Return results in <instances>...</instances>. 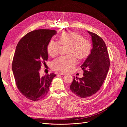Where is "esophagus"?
I'll return each instance as SVG.
<instances>
[{
  "label": "esophagus",
  "mask_w": 127,
  "mask_h": 127,
  "mask_svg": "<svg viewBox=\"0 0 127 127\" xmlns=\"http://www.w3.org/2000/svg\"><path fill=\"white\" fill-rule=\"evenodd\" d=\"M59 74H60V75H66V73H64V72H59Z\"/></svg>",
  "instance_id": "obj_1"
}]
</instances>
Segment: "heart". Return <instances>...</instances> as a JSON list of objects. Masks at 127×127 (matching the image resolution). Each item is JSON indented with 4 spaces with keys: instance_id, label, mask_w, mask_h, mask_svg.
Instances as JSON below:
<instances>
[{
    "instance_id": "1",
    "label": "heart",
    "mask_w": 127,
    "mask_h": 127,
    "mask_svg": "<svg viewBox=\"0 0 127 127\" xmlns=\"http://www.w3.org/2000/svg\"><path fill=\"white\" fill-rule=\"evenodd\" d=\"M58 42L51 40L48 44L47 50L49 55L52 57L56 56L61 45H68L67 54L68 55L59 57L52 63L54 70L68 72L76 64V59L79 61L85 60L92 50V43L88 40L76 32H67L59 35Z\"/></svg>"
}]
</instances>
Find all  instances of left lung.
I'll return each instance as SVG.
<instances>
[{
  "instance_id": "8db88e82",
  "label": "left lung",
  "mask_w": 127,
  "mask_h": 127,
  "mask_svg": "<svg viewBox=\"0 0 127 127\" xmlns=\"http://www.w3.org/2000/svg\"><path fill=\"white\" fill-rule=\"evenodd\" d=\"M92 37L93 49L89 56L80 66L83 77H74L70 86L71 91L81 98L95 94L99 90L107 75L110 62L106 45L97 34L88 31Z\"/></svg>"
}]
</instances>
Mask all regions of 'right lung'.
I'll return each instance as SVG.
<instances>
[{"mask_svg":"<svg viewBox=\"0 0 127 127\" xmlns=\"http://www.w3.org/2000/svg\"><path fill=\"white\" fill-rule=\"evenodd\" d=\"M56 31L41 29L31 32L18 43L13 58L12 69L15 83L26 98L38 101L47 95L56 74L41 77L39 71L48 60L47 47Z\"/></svg>","mask_w":127,"mask_h":127,"instance_id":"right-lung-1","label":"right lung"}]
</instances>
